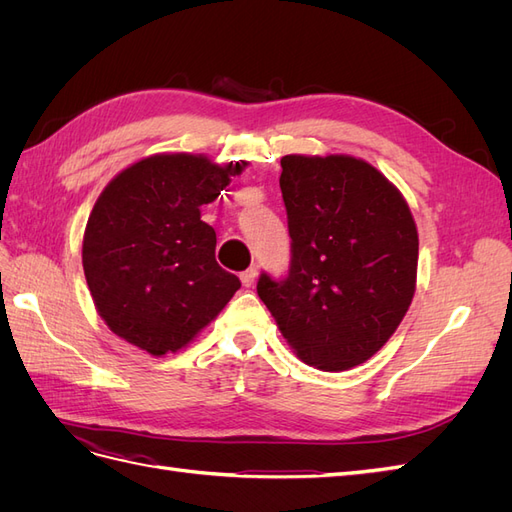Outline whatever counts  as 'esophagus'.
Listing matches in <instances>:
<instances>
[{
	"instance_id": "34e87169",
	"label": "esophagus",
	"mask_w": 512,
	"mask_h": 512,
	"mask_svg": "<svg viewBox=\"0 0 512 512\" xmlns=\"http://www.w3.org/2000/svg\"><path fill=\"white\" fill-rule=\"evenodd\" d=\"M256 277H258V267H250V269L241 273V284L245 288H252L254 282H256Z\"/></svg>"
}]
</instances>
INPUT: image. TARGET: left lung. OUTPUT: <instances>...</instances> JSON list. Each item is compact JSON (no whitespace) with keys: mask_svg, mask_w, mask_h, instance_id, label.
I'll return each mask as SVG.
<instances>
[{"mask_svg":"<svg viewBox=\"0 0 512 512\" xmlns=\"http://www.w3.org/2000/svg\"><path fill=\"white\" fill-rule=\"evenodd\" d=\"M290 269L258 280L290 348L344 371L371 359L404 320L416 288L418 232L406 198L352 156L282 158Z\"/></svg>","mask_w":512,"mask_h":512,"instance_id":"left-lung-1","label":"left lung"}]
</instances>
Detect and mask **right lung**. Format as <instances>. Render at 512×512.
<instances>
[{
  "instance_id": "right-lung-1",
  "label": "right lung",
  "mask_w": 512,
  "mask_h": 512,
  "mask_svg": "<svg viewBox=\"0 0 512 512\" xmlns=\"http://www.w3.org/2000/svg\"><path fill=\"white\" fill-rule=\"evenodd\" d=\"M245 162L156 153L123 168L89 213L83 269L100 318L128 344L164 356L188 346L241 288L215 260L200 220Z\"/></svg>"
}]
</instances>
